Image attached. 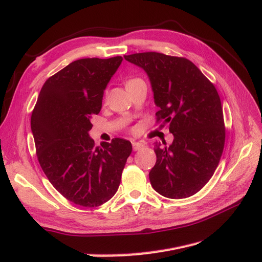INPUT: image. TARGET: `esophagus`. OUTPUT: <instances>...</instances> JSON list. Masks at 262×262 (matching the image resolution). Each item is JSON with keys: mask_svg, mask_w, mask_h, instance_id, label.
I'll list each match as a JSON object with an SVG mask.
<instances>
[{"mask_svg": "<svg viewBox=\"0 0 262 262\" xmlns=\"http://www.w3.org/2000/svg\"><path fill=\"white\" fill-rule=\"evenodd\" d=\"M143 146H144V144L141 143V142H137V141H133V142H132L133 150H139L140 148H142Z\"/></svg>", "mask_w": 262, "mask_h": 262, "instance_id": "1", "label": "esophagus"}]
</instances>
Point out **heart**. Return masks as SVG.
I'll list each match as a JSON object with an SVG mask.
<instances>
[{"label":"heart","instance_id":"1","mask_svg":"<svg viewBox=\"0 0 262 262\" xmlns=\"http://www.w3.org/2000/svg\"><path fill=\"white\" fill-rule=\"evenodd\" d=\"M139 82H142L141 78H138V77H132V78H129L128 81L125 82V87H128L132 84H136V83H139Z\"/></svg>","mask_w":262,"mask_h":262}]
</instances>
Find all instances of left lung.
<instances>
[{"label": "left lung", "mask_w": 262, "mask_h": 262, "mask_svg": "<svg viewBox=\"0 0 262 262\" xmlns=\"http://www.w3.org/2000/svg\"><path fill=\"white\" fill-rule=\"evenodd\" d=\"M124 59L146 72L160 108L157 121L168 123L173 136L169 146L154 147L157 160L148 175L150 185L169 199L195 194L213 176L225 143L215 86L186 58L142 52Z\"/></svg>", "instance_id": "obj_1"}]
</instances>
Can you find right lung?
Segmentation results:
<instances>
[{"mask_svg":"<svg viewBox=\"0 0 262 262\" xmlns=\"http://www.w3.org/2000/svg\"><path fill=\"white\" fill-rule=\"evenodd\" d=\"M121 57L70 63L43 84L30 119L36 153L47 178L71 202L94 208L112 199L132 152L130 141L95 146L91 119L101 109Z\"/></svg>","mask_w":262,"mask_h":262,"instance_id":"add662e5","label":"right lung"}]
</instances>
